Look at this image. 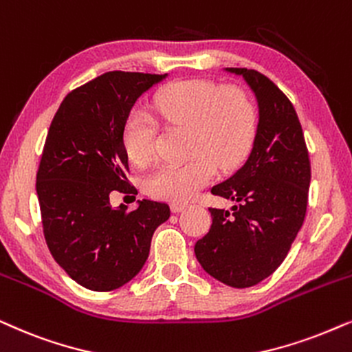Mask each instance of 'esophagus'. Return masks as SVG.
I'll return each mask as SVG.
<instances>
[{"mask_svg":"<svg viewBox=\"0 0 352 352\" xmlns=\"http://www.w3.org/2000/svg\"><path fill=\"white\" fill-rule=\"evenodd\" d=\"M187 207H189V204H186V202H175V204H171L173 213H179V212H182V210H186Z\"/></svg>","mask_w":352,"mask_h":352,"instance_id":"obj_1","label":"esophagus"}]
</instances>
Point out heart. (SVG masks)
<instances>
[{"label":"heart","mask_w":352,"mask_h":352,"mask_svg":"<svg viewBox=\"0 0 352 352\" xmlns=\"http://www.w3.org/2000/svg\"><path fill=\"white\" fill-rule=\"evenodd\" d=\"M163 122L190 131L184 163H165L145 181L155 199L187 200L217 175V165L231 168L245 157L255 132L252 100L236 85L212 80H179L155 97ZM158 126L145 109H134L122 129V145L135 165L153 157Z\"/></svg>","instance_id":"obj_1"}]
</instances>
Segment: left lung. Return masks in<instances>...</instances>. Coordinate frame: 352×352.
Masks as SVG:
<instances>
[{"mask_svg": "<svg viewBox=\"0 0 352 352\" xmlns=\"http://www.w3.org/2000/svg\"><path fill=\"white\" fill-rule=\"evenodd\" d=\"M252 90L258 121L244 165L212 187L231 199V212L210 208L212 228L195 243L205 272L231 287L270 276L289 252L307 210L309 152L293 103L273 82L245 67H226Z\"/></svg>", "mask_w": 352, "mask_h": 352, "instance_id": "8db88e82", "label": "left lung"}]
</instances>
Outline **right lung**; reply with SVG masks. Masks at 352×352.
<instances>
[{
  "instance_id": "right-lung-1",
  "label": "right lung",
  "mask_w": 352,
  "mask_h": 352,
  "mask_svg": "<svg viewBox=\"0 0 352 352\" xmlns=\"http://www.w3.org/2000/svg\"><path fill=\"white\" fill-rule=\"evenodd\" d=\"M168 74L111 71L66 95L48 129L36 195L48 249L76 283L113 291L142 270L166 204L113 208V190L131 192L122 129L132 107Z\"/></svg>"
}]
</instances>
